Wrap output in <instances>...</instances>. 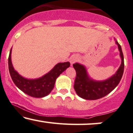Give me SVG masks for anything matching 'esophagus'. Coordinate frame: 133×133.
<instances>
[{"label": "esophagus", "instance_id": "1", "mask_svg": "<svg viewBox=\"0 0 133 133\" xmlns=\"http://www.w3.org/2000/svg\"><path fill=\"white\" fill-rule=\"evenodd\" d=\"M78 60V58L75 57V56H74V57H71V59H70V64H71V65H73V64H74L75 62H76V61Z\"/></svg>", "mask_w": 133, "mask_h": 133}]
</instances>
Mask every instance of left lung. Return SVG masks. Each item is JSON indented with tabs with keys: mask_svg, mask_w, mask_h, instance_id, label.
I'll list each match as a JSON object with an SVG mask.
<instances>
[{
	"mask_svg": "<svg viewBox=\"0 0 133 133\" xmlns=\"http://www.w3.org/2000/svg\"><path fill=\"white\" fill-rule=\"evenodd\" d=\"M119 51L121 63L115 74L103 81L94 80L88 75L84 65L78 63L73 64L76 73L74 89L79 97L88 100H95L107 96L111 92L118 84L124 72V57L121 45L115 40Z\"/></svg>",
	"mask_w": 133,
	"mask_h": 133,
	"instance_id": "obj_1",
	"label": "left lung"
}]
</instances>
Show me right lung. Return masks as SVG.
I'll return each instance as SVG.
<instances>
[{"instance_id":"1","label":"right lung","mask_w":133,"mask_h":133,"mask_svg":"<svg viewBox=\"0 0 133 133\" xmlns=\"http://www.w3.org/2000/svg\"><path fill=\"white\" fill-rule=\"evenodd\" d=\"M12 48L9 57V70L15 85L25 94L34 98L47 96L54 88L56 79L70 66V62L57 64L49 72L37 79H27L23 77L14 69L11 61Z\"/></svg>"}]
</instances>
